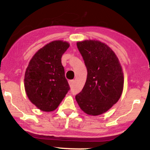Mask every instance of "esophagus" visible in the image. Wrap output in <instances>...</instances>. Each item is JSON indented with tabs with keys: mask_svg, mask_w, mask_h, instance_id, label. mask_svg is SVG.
I'll list each match as a JSON object with an SVG mask.
<instances>
[{
	"mask_svg": "<svg viewBox=\"0 0 150 150\" xmlns=\"http://www.w3.org/2000/svg\"><path fill=\"white\" fill-rule=\"evenodd\" d=\"M74 83V80H70L69 81V86L71 87L73 86Z\"/></svg>",
	"mask_w": 150,
	"mask_h": 150,
	"instance_id": "34e87169",
	"label": "esophagus"
}]
</instances>
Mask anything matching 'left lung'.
Here are the masks:
<instances>
[{"label":"left lung","mask_w":150,"mask_h":150,"mask_svg":"<svg viewBox=\"0 0 150 150\" xmlns=\"http://www.w3.org/2000/svg\"><path fill=\"white\" fill-rule=\"evenodd\" d=\"M77 47L87 69V79L76 100L90 115L104 113L122 95L124 76L118 58L105 43L98 40L77 42Z\"/></svg>","instance_id":"left-lung-1"}]
</instances>
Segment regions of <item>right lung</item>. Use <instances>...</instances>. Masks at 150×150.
Masks as SVG:
<instances>
[{
	"mask_svg": "<svg viewBox=\"0 0 150 150\" xmlns=\"http://www.w3.org/2000/svg\"><path fill=\"white\" fill-rule=\"evenodd\" d=\"M69 44L54 40L32 57L25 74V90L29 100L45 112L56 110L69 90L62 64V54Z\"/></svg>",
	"mask_w": 150,
	"mask_h": 150,
	"instance_id": "obj_1",
	"label": "right lung"
}]
</instances>
